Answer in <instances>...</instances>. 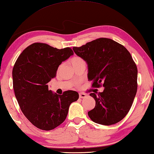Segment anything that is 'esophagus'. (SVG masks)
I'll return each instance as SVG.
<instances>
[{
    "instance_id": "34e87169",
    "label": "esophagus",
    "mask_w": 154,
    "mask_h": 154,
    "mask_svg": "<svg viewBox=\"0 0 154 154\" xmlns=\"http://www.w3.org/2000/svg\"><path fill=\"white\" fill-rule=\"evenodd\" d=\"M86 96H87V95L86 94H84V93H80L79 94L80 98H85Z\"/></svg>"
}]
</instances>
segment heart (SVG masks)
I'll use <instances>...</instances> for the list:
<instances>
[{
	"instance_id": "1",
	"label": "heart",
	"mask_w": 154,
	"mask_h": 154,
	"mask_svg": "<svg viewBox=\"0 0 154 154\" xmlns=\"http://www.w3.org/2000/svg\"><path fill=\"white\" fill-rule=\"evenodd\" d=\"M70 63L72 64V66H73L75 65H77V64H79L85 63V60L82 59V58H81L80 57H74L71 59Z\"/></svg>"
}]
</instances>
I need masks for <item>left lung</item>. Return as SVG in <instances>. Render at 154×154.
<instances>
[{
    "label": "left lung",
    "mask_w": 154,
    "mask_h": 154,
    "mask_svg": "<svg viewBox=\"0 0 154 154\" xmlns=\"http://www.w3.org/2000/svg\"><path fill=\"white\" fill-rule=\"evenodd\" d=\"M74 52L88 64V78L92 86L103 92L90 94L95 101L94 109L88 112L97 124L111 125L127 115L137 91L138 70L125 47L108 38H100L80 47Z\"/></svg>",
    "instance_id": "1"
}]
</instances>
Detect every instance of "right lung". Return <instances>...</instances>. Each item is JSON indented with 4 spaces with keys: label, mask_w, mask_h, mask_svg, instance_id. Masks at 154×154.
<instances>
[{
    "label": "right lung",
    "mask_w": 154,
    "mask_h": 154,
    "mask_svg": "<svg viewBox=\"0 0 154 154\" xmlns=\"http://www.w3.org/2000/svg\"><path fill=\"white\" fill-rule=\"evenodd\" d=\"M73 54L69 47L59 49L35 43L16 61L12 70L15 96L23 115L37 128L51 131L62 124L70 105L79 97L72 90L58 95L49 90L47 85L56 76L60 64Z\"/></svg>",
    "instance_id": "add662e5"
}]
</instances>
